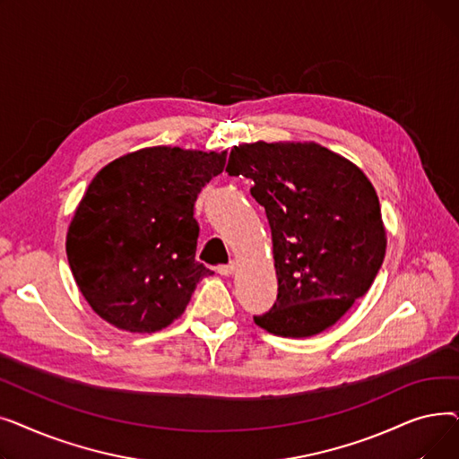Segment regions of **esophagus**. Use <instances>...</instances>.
I'll use <instances>...</instances> for the list:
<instances>
[{
	"label": "esophagus",
	"instance_id": "esophagus-1",
	"mask_svg": "<svg viewBox=\"0 0 459 459\" xmlns=\"http://www.w3.org/2000/svg\"><path fill=\"white\" fill-rule=\"evenodd\" d=\"M234 272H236V262H229V264H225V266H220V268H217V273H220V275H225V277L232 275Z\"/></svg>",
	"mask_w": 459,
	"mask_h": 459
}]
</instances>
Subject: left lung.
Returning <instances> with one entry per match:
<instances>
[{
	"mask_svg": "<svg viewBox=\"0 0 459 459\" xmlns=\"http://www.w3.org/2000/svg\"><path fill=\"white\" fill-rule=\"evenodd\" d=\"M227 173L255 184L268 215L279 294L255 324L303 339L339 322L372 286L387 247L374 186L318 143L238 144Z\"/></svg>",
	"mask_w": 459,
	"mask_h": 459,
	"instance_id": "left-lung-1",
	"label": "left lung"
}]
</instances>
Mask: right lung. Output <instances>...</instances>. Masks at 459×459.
I'll list each match as a JSON object with an SVG mask.
<instances>
[{"label": "right lung", "mask_w": 459, "mask_h": 459, "mask_svg": "<svg viewBox=\"0 0 459 459\" xmlns=\"http://www.w3.org/2000/svg\"><path fill=\"white\" fill-rule=\"evenodd\" d=\"M227 152L152 147L108 163L89 184L66 234L80 292L111 325L154 333L182 316L197 282L201 189Z\"/></svg>", "instance_id": "add662e5"}]
</instances>
